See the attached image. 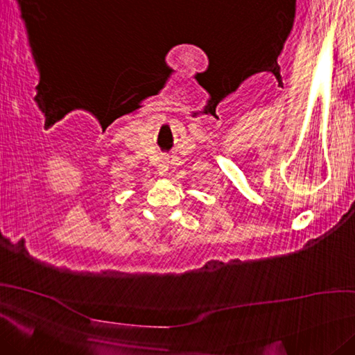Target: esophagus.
I'll list each match as a JSON object with an SVG mask.
<instances>
[{
    "label": "esophagus",
    "mask_w": 355,
    "mask_h": 355,
    "mask_svg": "<svg viewBox=\"0 0 355 355\" xmlns=\"http://www.w3.org/2000/svg\"><path fill=\"white\" fill-rule=\"evenodd\" d=\"M167 171H169V159L164 158L159 163V166H158V172H159L161 177H166L167 175Z\"/></svg>",
    "instance_id": "esophagus-1"
}]
</instances>
